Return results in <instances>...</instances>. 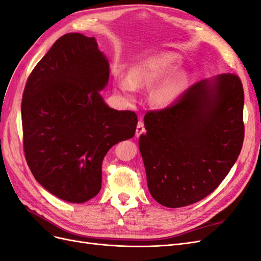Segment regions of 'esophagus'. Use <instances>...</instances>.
Segmentation results:
<instances>
[{
	"mask_svg": "<svg viewBox=\"0 0 261 261\" xmlns=\"http://www.w3.org/2000/svg\"><path fill=\"white\" fill-rule=\"evenodd\" d=\"M146 132L145 129V125H144V122L143 121H139L137 123V127H136V136H140L141 134H144Z\"/></svg>",
	"mask_w": 261,
	"mask_h": 261,
	"instance_id": "obj_1",
	"label": "esophagus"
}]
</instances>
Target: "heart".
Instances as JSON below:
<instances>
[{"instance_id":"b5f03b06","label":"heart","mask_w":261,"mask_h":261,"mask_svg":"<svg viewBox=\"0 0 261 261\" xmlns=\"http://www.w3.org/2000/svg\"><path fill=\"white\" fill-rule=\"evenodd\" d=\"M179 62V55L173 52H162L146 58L133 66L127 76H115L113 78L114 88L124 100L132 102L135 100L137 89L150 88L164 76L150 91L149 99L155 108L167 107L179 96L187 83L186 72H173Z\"/></svg>"}]
</instances>
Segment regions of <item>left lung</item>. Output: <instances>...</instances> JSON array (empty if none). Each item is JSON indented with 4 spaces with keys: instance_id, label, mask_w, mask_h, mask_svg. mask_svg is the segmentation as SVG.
<instances>
[{
    "instance_id": "left-lung-1",
    "label": "left lung",
    "mask_w": 261,
    "mask_h": 261,
    "mask_svg": "<svg viewBox=\"0 0 261 261\" xmlns=\"http://www.w3.org/2000/svg\"><path fill=\"white\" fill-rule=\"evenodd\" d=\"M240 78L221 74L188 88L171 107L145 115L139 150L155 201L179 208L201 200L238 160L244 140Z\"/></svg>"
}]
</instances>
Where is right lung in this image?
<instances>
[{
    "label": "right lung",
    "mask_w": 261,
    "mask_h": 261,
    "mask_svg": "<svg viewBox=\"0 0 261 261\" xmlns=\"http://www.w3.org/2000/svg\"><path fill=\"white\" fill-rule=\"evenodd\" d=\"M109 61L93 37L66 34L30 74L21 101L23 149L36 180L74 203L98 195L102 161L135 135L137 116L110 108L99 91Z\"/></svg>",
    "instance_id": "obj_1"
}]
</instances>
